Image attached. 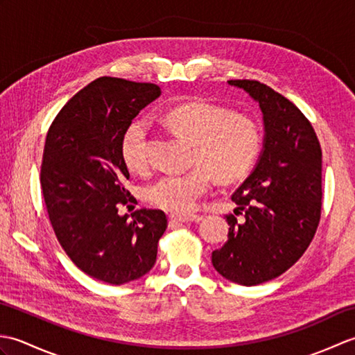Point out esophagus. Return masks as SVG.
Wrapping results in <instances>:
<instances>
[{"label":"esophagus","mask_w":355,"mask_h":355,"mask_svg":"<svg viewBox=\"0 0 355 355\" xmlns=\"http://www.w3.org/2000/svg\"><path fill=\"white\" fill-rule=\"evenodd\" d=\"M171 221H177V223H191V221H200L201 216L200 215H184V214H171L169 215Z\"/></svg>","instance_id":"obj_1"}]
</instances>
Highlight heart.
Here are the masks:
<instances>
[{"mask_svg":"<svg viewBox=\"0 0 355 355\" xmlns=\"http://www.w3.org/2000/svg\"><path fill=\"white\" fill-rule=\"evenodd\" d=\"M164 125L193 145V163L186 173H168L148 184L145 198L157 207L191 212L210 186V172L220 182H233L252 168L261 149V131L253 119L205 102H187L163 116ZM148 123L135 120L122 139V157L128 168H148Z\"/></svg>","mask_w":355,"mask_h":355,"instance_id":"heart-1","label":"heart"}]
</instances>
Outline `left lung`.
Returning a JSON list of instances; mask_svg holds the SVG:
<instances>
[{
	"label": "left lung",
	"instance_id": "left-lung-1",
	"mask_svg": "<svg viewBox=\"0 0 355 355\" xmlns=\"http://www.w3.org/2000/svg\"><path fill=\"white\" fill-rule=\"evenodd\" d=\"M259 105L262 149L232 200L229 239L212 253L223 277L244 286L281 276L310 245L320 220L322 149L296 105L258 80H227Z\"/></svg>",
	"mask_w": 355,
	"mask_h": 355
}]
</instances>
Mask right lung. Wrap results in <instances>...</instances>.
<instances>
[{
	"instance_id": "add662e5",
	"label": "right lung",
	"mask_w": 355,
	"mask_h": 355,
	"mask_svg": "<svg viewBox=\"0 0 355 355\" xmlns=\"http://www.w3.org/2000/svg\"><path fill=\"white\" fill-rule=\"evenodd\" d=\"M160 94L154 84L99 78L67 102L45 139L41 187L55 235L84 273L111 285L153 270L168 227L162 210L119 214L130 195L122 139Z\"/></svg>"
}]
</instances>
